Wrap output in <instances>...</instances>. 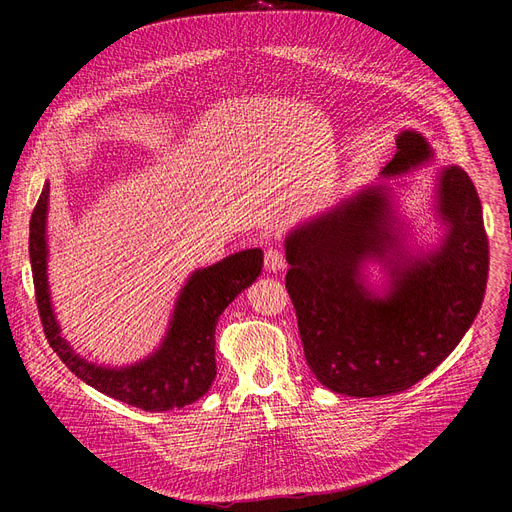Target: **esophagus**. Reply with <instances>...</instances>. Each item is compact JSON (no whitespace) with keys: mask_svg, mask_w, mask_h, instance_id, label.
Instances as JSON below:
<instances>
[{"mask_svg":"<svg viewBox=\"0 0 512 512\" xmlns=\"http://www.w3.org/2000/svg\"><path fill=\"white\" fill-rule=\"evenodd\" d=\"M265 269L269 273H277V271H283L285 269V257L281 251L277 249H269L265 253Z\"/></svg>","mask_w":512,"mask_h":512,"instance_id":"obj_1","label":"esophagus"}]
</instances>
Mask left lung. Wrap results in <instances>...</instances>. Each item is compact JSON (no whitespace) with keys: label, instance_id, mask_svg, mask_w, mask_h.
<instances>
[{"label":"left lung","instance_id":"obj_1","mask_svg":"<svg viewBox=\"0 0 512 512\" xmlns=\"http://www.w3.org/2000/svg\"><path fill=\"white\" fill-rule=\"evenodd\" d=\"M433 158L423 133L401 129L381 178ZM397 188L364 186L285 237V287L306 362L338 395L383 397L413 387L458 346L484 300L488 241L470 176L458 166L435 172L431 214L442 235L425 247L401 214ZM371 260L388 273L381 292L366 275Z\"/></svg>","mask_w":512,"mask_h":512}]
</instances>
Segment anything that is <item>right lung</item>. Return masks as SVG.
Wrapping results in <instances>:
<instances>
[{"label": "right lung", "instance_id": "right-lung-1", "mask_svg": "<svg viewBox=\"0 0 512 512\" xmlns=\"http://www.w3.org/2000/svg\"><path fill=\"white\" fill-rule=\"evenodd\" d=\"M48 198L46 182L30 221V263L44 334L60 360L99 393L143 411L180 409L206 395L216 377L218 316L261 275L263 251L245 249L192 271L156 350L125 367H105L83 358L60 334L48 285Z\"/></svg>", "mask_w": 512, "mask_h": 512}]
</instances>
